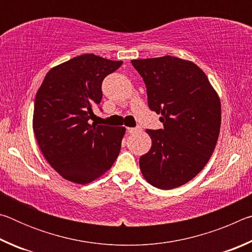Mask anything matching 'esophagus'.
<instances>
[{"instance_id":"1","label":"esophagus","mask_w":252,"mask_h":252,"mask_svg":"<svg viewBox=\"0 0 252 252\" xmlns=\"http://www.w3.org/2000/svg\"><path fill=\"white\" fill-rule=\"evenodd\" d=\"M140 130V126H136V127H127V132L129 133H136V132H139Z\"/></svg>"}]
</instances>
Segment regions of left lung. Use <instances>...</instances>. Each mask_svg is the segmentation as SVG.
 Wrapping results in <instances>:
<instances>
[{"mask_svg":"<svg viewBox=\"0 0 252 252\" xmlns=\"http://www.w3.org/2000/svg\"><path fill=\"white\" fill-rule=\"evenodd\" d=\"M131 63L146 83L149 108L163 123V129L147 130L152 146L140 158V169L153 187L178 188L201 171L215 150L221 126L218 93L188 60L165 55Z\"/></svg>","mask_w":252,"mask_h":252,"instance_id":"1","label":"left lung"}]
</instances>
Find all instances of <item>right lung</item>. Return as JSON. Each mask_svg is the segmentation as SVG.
Segmentation results:
<instances>
[{"label": "right lung", "instance_id": "1", "mask_svg": "<svg viewBox=\"0 0 252 252\" xmlns=\"http://www.w3.org/2000/svg\"><path fill=\"white\" fill-rule=\"evenodd\" d=\"M122 61L83 54L51 69L36 92L33 131L55 171L71 182H92L112 167L125 126L89 120L102 99V81Z\"/></svg>", "mask_w": 252, "mask_h": 252}]
</instances>
